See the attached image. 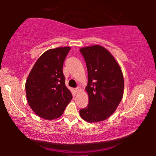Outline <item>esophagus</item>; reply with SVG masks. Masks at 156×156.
<instances>
[{
    "mask_svg": "<svg viewBox=\"0 0 156 156\" xmlns=\"http://www.w3.org/2000/svg\"><path fill=\"white\" fill-rule=\"evenodd\" d=\"M81 91V88H80V87H76V88L75 89V91H76V93H78V92H80V91Z\"/></svg>",
    "mask_w": 156,
    "mask_h": 156,
    "instance_id": "1",
    "label": "esophagus"
}]
</instances>
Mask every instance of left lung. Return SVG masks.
I'll return each mask as SVG.
<instances>
[{
    "label": "left lung",
    "mask_w": 156,
    "mask_h": 156,
    "mask_svg": "<svg viewBox=\"0 0 156 156\" xmlns=\"http://www.w3.org/2000/svg\"><path fill=\"white\" fill-rule=\"evenodd\" d=\"M88 72L86 91L89 104L80 110L88 122L107 119L116 111L123 98L124 81L120 66L113 55L100 45L81 48Z\"/></svg>",
    "instance_id": "left-lung-1"
}]
</instances>
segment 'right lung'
<instances>
[{
	"label": "right lung",
	"mask_w": 156,
	"mask_h": 156,
	"mask_svg": "<svg viewBox=\"0 0 156 156\" xmlns=\"http://www.w3.org/2000/svg\"><path fill=\"white\" fill-rule=\"evenodd\" d=\"M69 47L50 49L36 62L25 83L32 110L41 118L52 120L62 115L72 95L65 86L63 64Z\"/></svg>",
	"instance_id": "1"
}]
</instances>
